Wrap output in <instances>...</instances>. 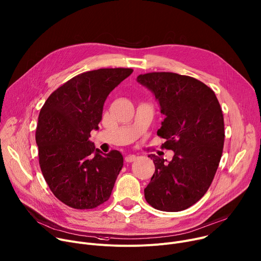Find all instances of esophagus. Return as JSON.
Masks as SVG:
<instances>
[{
    "label": "esophagus",
    "instance_id": "1",
    "mask_svg": "<svg viewBox=\"0 0 261 261\" xmlns=\"http://www.w3.org/2000/svg\"><path fill=\"white\" fill-rule=\"evenodd\" d=\"M136 159V156L135 155H127L126 157H125V160H126V162H132V161H134Z\"/></svg>",
    "mask_w": 261,
    "mask_h": 261
}]
</instances>
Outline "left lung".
Instances as JSON below:
<instances>
[{
    "instance_id": "8db88e82",
    "label": "left lung",
    "mask_w": 261,
    "mask_h": 261,
    "mask_svg": "<svg viewBox=\"0 0 261 261\" xmlns=\"http://www.w3.org/2000/svg\"><path fill=\"white\" fill-rule=\"evenodd\" d=\"M137 82L150 89L165 115L157 135L162 148L173 150L170 162L154 154L155 173L145 198L155 209L181 211L208 191L223 154L224 116L215 91L189 76L169 72L139 75Z\"/></svg>"
}]
</instances>
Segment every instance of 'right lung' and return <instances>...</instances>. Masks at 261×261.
Returning a JSON list of instances; mask_svg holds the SVG:
<instances>
[{
  "instance_id": "1",
  "label": "right lung",
  "mask_w": 261,
  "mask_h": 261,
  "mask_svg": "<svg viewBox=\"0 0 261 261\" xmlns=\"http://www.w3.org/2000/svg\"><path fill=\"white\" fill-rule=\"evenodd\" d=\"M132 68H100L82 73L51 93L40 109L35 139L43 178L54 196L75 209L106 202L120 174L123 155L96 149L89 140L98 130L108 94Z\"/></svg>"
}]
</instances>
